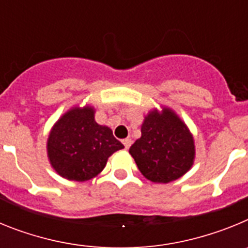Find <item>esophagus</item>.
Listing matches in <instances>:
<instances>
[{
  "mask_svg": "<svg viewBox=\"0 0 248 248\" xmlns=\"http://www.w3.org/2000/svg\"><path fill=\"white\" fill-rule=\"evenodd\" d=\"M123 144H124L125 149H129V148H130L131 144H133V141H131V139L126 138V139H123Z\"/></svg>",
  "mask_w": 248,
  "mask_h": 248,
  "instance_id": "1",
  "label": "esophagus"
}]
</instances>
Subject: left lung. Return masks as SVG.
Masks as SVG:
<instances>
[{"label": "left lung", "instance_id": "1", "mask_svg": "<svg viewBox=\"0 0 248 248\" xmlns=\"http://www.w3.org/2000/svg\"><path fill=\"white\" fill-rule=\"evenodd\" d=\"M140 172L155 184L180 179L195 161L191 131L171 108L151 109L141 124V137L129 149Z\"/></svg>", "mask_w": 248, "mask_h": 248}]
</instances>
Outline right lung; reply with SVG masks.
Listing matches in <instances>:
<instances>
[{
	"label": "right lung",
	"instance_id": "right-lung-1",
	"mask_svg": "<svg viewBox=\"0 0 248 248\" xmlns=\"http://www.w3.org/2000/svg\"><path fill=\"white\" fill-rule=\"evenodd\" d=\"M92 105H74L54 123L47 156L54 171L69 181L91 180L103 171L109 156L124 148L109 126L94 119Z\"/></svg>",
	"mask_w": 248,
	"mask_h": 248
}]
</instances>
